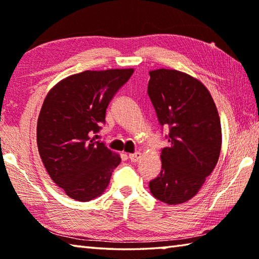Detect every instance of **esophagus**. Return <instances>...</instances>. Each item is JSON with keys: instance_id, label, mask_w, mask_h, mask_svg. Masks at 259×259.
<instances>
[{"instance_id": "1", "label": "esophagus", "mask_w": 259, "mask_h": 259, "mask_svg": "<svg viewBox=\"0 0 259 259\" xmlns=\"http://www.w3.org/2000/svg\"><path fill=\"white\" fill-rule=\"evenodd\" d=\"M142 157V153H133V154H129V159L131 160V162H138Z\"/></svg>"}]
</instances>
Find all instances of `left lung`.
I'll list each match as a JSON object with an SVG mask.
<instances>
[{
    "mask_svg": "<svg viewBox=\"0 0 259 259\" xmlns=\"http://www.w3.org/2000/svg\"><path fill=\"white\" fill-rule=\"evenodd\" d=\"M147 94L160 124L169 128L162 148V170L150 182L154 198L184 203L202 187L216 166L222 147L221 120L202 83L176 69L150 72Z\"/></svg>",
    "mask_w": 259,
    "mask_h": 259,
    "instance_id": "1",
    "label": "left lung"
}]
</instances>
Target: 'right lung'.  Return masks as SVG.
Wrapping results in <instances>:
<instances>
[{"label":"right lung","mask_w":259,"mask_h":259,"mask_svg":"<svg viewBox=\"0 0 259 259\" xmlns=\"http://www.w3.org/2000/svg\"><path fill=\"white\" fill-rule=\"evenodd\" d=\"M133 68L84 71L52 88L36 126L37 148L56 185L74 200L87 202L106 190L121 157L96 140L106 108Z\"/></svg>","instance_id":"obj_1"}]
</instances>
